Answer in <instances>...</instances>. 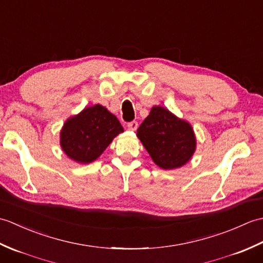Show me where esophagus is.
<instances>
[{
  "label": "esophagus",
  "mask_w": 263,
  "mask_h": 263,
  "mask_svg": "<svg viewBox=\"0 0 263 263\" xmlns=\"http://www.w3.org/2000/svg\"><path fill=\"white\" fill-rule=\"evenodd\" d=\"M127 128L128 130H131V131H136L137 128H138V122L137 121H132V122H130L127 124Z\"/></svg>",
  "instance_id": "obj_1"
}]
</instances>
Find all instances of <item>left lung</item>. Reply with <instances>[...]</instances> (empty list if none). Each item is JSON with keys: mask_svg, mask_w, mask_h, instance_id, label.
<instances>
[{"mask_svg": "<svg viewBox=\"0 0 263 263\" xmlns=\"http://www.w3.org/2000/svg\"><path fill=\"white\" fill-rule=\"evenodd\" d=\"M137 136L154 163L163 170L185 165L197 146L192 126L161 106H154Z\"/></svg>", "mask_w": 263, "mask_h": 263, "instance_id": "1", "label": "left lung"}]
</instances>
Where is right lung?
<instances>
[{
  "label": "right lung",
  "instance_id": "add662e5",
  "mask_svg": "<svg viewBox=\"0 0 263 263\" xmlns=\"http://www.w3.org/2000/svg\"><path fill=\"white\" fill-rule=\"evenodd\" d=\"M117 117L102 105L86 107L64 123L60 143L66 156L80 164L96 160L113 139L122 133Z\"/></svg>",
  "mask_w": 263,
  "mask_h": 263
}]
</instances>
